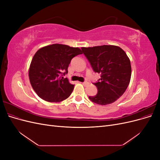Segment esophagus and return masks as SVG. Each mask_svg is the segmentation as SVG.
<instances>
[{"instance_id":"esophagus-1","label":"esophagus","mask_w":160,"mask_h":160,"mask_svg":"<svg viewBox=\"0 0 160 160\" xmlns=\"http://www.w3.org/2000/svg\"><path fill=\"white\" fill-rule=\"evenodd\" d=\"M82 84H83L84 86H87V85H89V83L88 81H84V82H83V83H82Z\"/></svg>"}]
</instances>
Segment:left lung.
Returning a JSON list of instances; mask_svg holds the SVG:
<instances>
[{
    "label": "left lung",
    "instance_id": "left-lung-1",
    "mask_svg": "<svg viewBox=\"0 0 160 160\" xmlns=\"http://www.w3.org/2000/svg\"><path fill=\"white\" fill-rule=\"evenodd\" d=\"M81 50L94 72L101 74V78L93 83L98 93L89 99L101 105L115 102L125 93L130 82L132 67L126 53L114 45L82 47Z\"/></svg>",
    "mask_w": 160,
    "mask_h": 160
}]
</instances>
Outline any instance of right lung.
<instances>
[{
	"label": "right lung",
	"mask_w": 160,
	"mask_h": 160,
	"mask_svg": "<svg viewBox=\"0 0 160 160\" xmlns=\"http://www.w3.org/2000/svg\"><path fill=\"white\" fill-rule=\"evenodd\" d=\"M82 54L80 49L61 44L41 48L34 55L28 76L32 89L38 96L49 102H60L68 98L74 89L68 79L71 61Z\"/></svg>",
	"instance_id": "add662e5"
}]
</instances>
